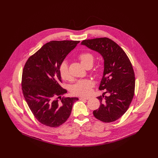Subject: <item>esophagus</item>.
<instances>
[{
    "label": "esophagus",
    "instance_id": "esophagus-1",
    "mask_svg": "<svg viewBox=\"0 0 158 158\" xmlns=\"http://www.w3.org/2000/svg\"><path fill=\"white\" fill-rule=\"evenodd\" d=\"M80 100H88L89 99V98H87V97H81L79 98Z\"/></svg>",
    "mask_w": 158,
    "mask_h": 158
}]
</instances>
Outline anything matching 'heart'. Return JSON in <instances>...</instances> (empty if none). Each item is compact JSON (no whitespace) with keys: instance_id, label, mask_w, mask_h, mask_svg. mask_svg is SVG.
<instances>
[{"instance_id":"heart-1","label":"heart","mask_w":158,"mask_h":158,"mask_svg":"<svg viewBox=\"0 0 158 158\" xmlns=\"http://www.w3.org/2000/svg\"><path fill=\"white\" fill-rule=\"evenodd\" d=\"M79 59L80 60L82 65L85 67L89 64H92L94 60L93 56L89 52L82 53L79 56ZM59 73L61 78L64 80L70 81L71 76L69 73L68 64L66 61H64L60 65ZM93 85V83L91 81L85 79L81 80L76 82L72 87L71 92L76 96H87L91 91V88Z\"/></svg>"}]
</instances>
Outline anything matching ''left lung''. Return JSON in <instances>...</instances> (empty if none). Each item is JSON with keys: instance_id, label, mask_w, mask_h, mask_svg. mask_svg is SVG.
<instances>
[{"instance_id": "left-lung-1", "label": "left lung", "mask_w": 158, "mask_h": 158, "mask_svg": "<svg viewBox=\"0 0 158 158\" xmlns=\"http://www.w3.org/2000/svg\"><path fill=\"white\" fill-rule=\"evenodd\" d=\"M81 45L100 54L104 59V72L99 89L106 90L98 109L93 111L98 119L110 123L119 119L133 99L135 77L132 64L119 46L107 37L84 40ZM108 93L109 96H104Z\"/></svg>"}]
</instances>
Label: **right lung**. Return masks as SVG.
<instances>
[{"label": "right lung", "instance_id": "right-lung-1", "mask_svg": "<svg viewBox=\"0 0 158 158\" xmlns=\"http://www.w3.org/2000/svg\"><path fill=\"white\" fill-rule=\"evenodd\" d=\"M80 41H51L27 60L22 77L24 98L35 118L42 124L58 127L69 118L77 98H62L67 93L60 84V65ZM60 98V100L58 99Z\"/></svg>", "mask_w": 158, "mask_h": 158}]
</instances>
